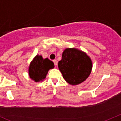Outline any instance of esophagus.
I'll list each match as a JSON object with an SVG mask.
<instances>
[{
  "instance_id": "esophagus-1",
  "label": "esophagus",
  "mask_w": 121,
  "mask_h": 121,
  "mask_svg": "<svg viewBox=\"0 0 121 121\" xmlns=\"http://www.w3.org/2000/svg\"><path fill=\"white\" fill-rule=\"evenodd\" d=\"M53 62L54 63L55 65H57V60H53Z\"/></svg>"
}]
</instances>
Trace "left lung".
<instances>
[{
    "label": "left lung",
    "mask_w": 121,
    "mask_h": 121,
    "mask_svg": "<svg viewBox=\"0 0 121 121\" xmlns=\"http://www.w3.org/2000/svg\"><path fill=\"white\" fill-rule=\"evenodd\" d=\"M58 67L63 78L72 85L80 84L91 72V59L85 52L74 48H66L63 51Z\"/></svg>",
    "instance_id": "8db88e82"
}]
</instances>
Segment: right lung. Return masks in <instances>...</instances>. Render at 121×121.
I'll return each mask as SVG.
<instances>
[{
	"label": "right lung",
	"mask_w": 121,
	"mask_h": 121,
	"mask_svg": "<svg viewBox=\"0 0 121 121\" xmlns=\"http://www.w3.org/2000/svg\"><path fill=\"white\" fill-rule=\"evenodd\" d=\"M54 67L53 62L48 58L43 59L42 56L37 54L29 65V76L34 82H39L44 80L49 70Z\"/></svg>",
	"instance_id": "1"
}]
</instances>
